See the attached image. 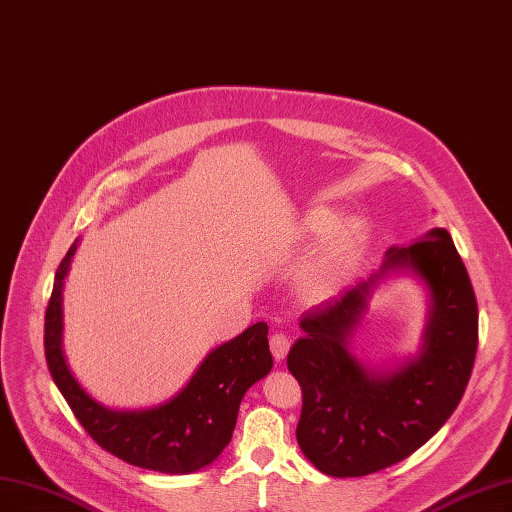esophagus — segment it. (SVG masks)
Wrapping results in <instances>:
<instances>
[{"label": "esophagus", "instance_id": "esophagus-1", "mask_svg": "<svg viewBox=\"0 0 512 512\" xmlns=\"http://www.w3.org/2000/svg\"><path fill=\"white\" fill-rule=\"evenodd\" d=\"M270 347H272L274 360H276V362H282V360L286 358L288 349H291V341H288L286 335H274V337L270 339Z\"/></svg>", "mask_w": 512, "mask_h": 512}]
</instances>
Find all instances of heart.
<instances>
[{"label": "heart", "mask_w": 512, "mask_h": 512, "mask_svg": "<svg viewBox=\"0 0 512 512\" xmlns=\"http://www.w3.org/2000/svg\"><path fill=\"white\" fill-rule=\"evenodd\" d=\"M322 237L320 249L299 274V293L305 299H322L347 280L370 240V224L358 213L341 219V211L335 207H311L297 219L293 242L307 247Z\"/></svg>", "instance_id": "1"}]
</instances>
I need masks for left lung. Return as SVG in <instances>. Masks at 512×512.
<instances>
[{"instance_id": "obj_1", "label": "left lung", "mask_w": 512, "mask_h": 512, "mask_svg": "<svg viewBox=\"0 0 512 512\" xmlns=\"http://www.w3.org/2000/svg\"><path fill=\"white\" fill-rule=\"evenodd\" d=\"M402 271L430 293L423 345L402 365L370 369L350 351L352 332L375 288ZM299 326L286 358L303 391L299 448L324 475L364 477L408 458L452 416L473 372L479 311L450 232L433 228L391 247L379 272L305 311Z\"/></svg>"}]
</instances>
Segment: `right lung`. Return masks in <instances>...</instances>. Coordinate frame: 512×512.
Segmentation results:
<instances>
[{"label": "right lung", "instance_id": "add662e5", "mask_svg": "<svg viewBox=\"0 0 512 512\" xmlns=\"http://www.w3.org/2000/svg\"><path fill=\"white\" fill-rule=\"evenodd\" d=\"M77 240L60 261L46 309V360L52 379L92 439L140 469L188 475L211 464L230 443L244 393L274 366L268 324L257 322L215 347L169 402L144 410L108 408L87 393L62 349V288Z\"/></svg>", "mask_w": 512, "mask_h": 512}]
</instances>
